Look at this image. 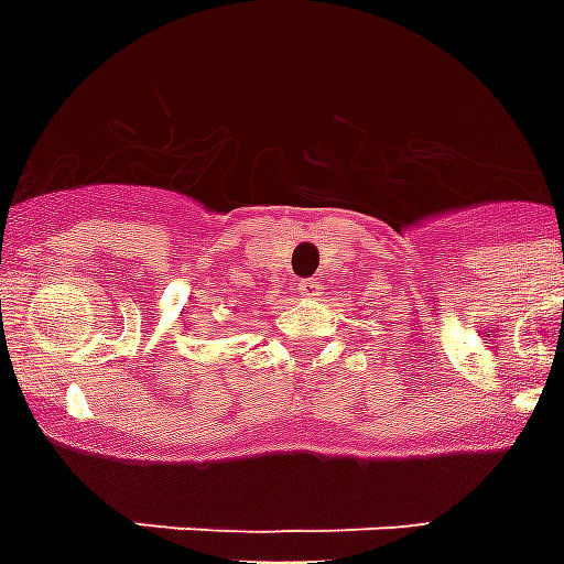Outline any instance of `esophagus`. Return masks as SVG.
Instances as JSON below:
<instances>
[{
  "label": "esophagus",
  "instance_id": "1",
  "mask_svg": "<svg viewBox=\"0 0 564 564\" xmlns=\"http://www.w3.org/2000/svg\"><path fill=\"white\" fill-rule=\"evenodd\" d=\"M297 295L301 297L318 295V281H315V278H304V281H297Z\"/></svg>",
  "mask_w": 564,
  "mask_h": 564
}]
</instances>
